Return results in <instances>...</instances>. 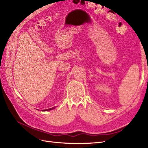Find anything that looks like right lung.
<instances>
[{
  "instance_id": "1",
  "label": "right lung",
  "mask_w": 148,
  "mask_h": 148,
  "mask_svg": "<svg viewBox=\"0 0 148 148\" xmlns=\"http://www.w3.org/2000/svg\"><path fill=\"white\" fill-rule=\"evenodd\" d=\"M53 109H54V107H52V108H50V109H46V110H46V111H47V110H52Z\"/></svg>"
}]
</instances>
